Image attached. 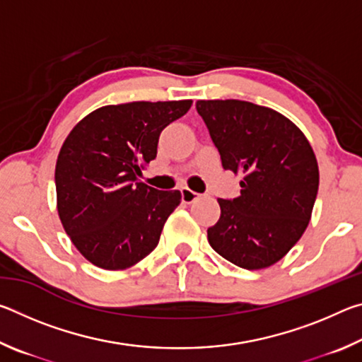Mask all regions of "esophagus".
Instances as JSON below:
<instances>
[{
  "mask_svg": "<svg viewBox=\"0 0 362 362\" xmlns=\"http://www.w3.org/2000/svg\"><path fill=\"white\" fill-rule=\"evenodd\" d=\"M180 193H182V201L185 204H189V203H193V201H196L199 198V194L198 193H194L193 189H189V188H187V187H183L182 189H180Z\"/></svg>",
  "mask_w": 362,
  "mask_h": 362,
  "instance_id": "esophagus-1",
  "label": "esophagus"
}]
</instances>
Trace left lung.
<instances>
[{
	"label": "left lung",
	"mask_w": 362,
	"mask_h": 362,
	"mask_svg": "<svg viewBox=\"0 0 362 362\" xmlns=\"http://www.w3.org/2000/svg\"><path fill=\"white\" fill-rule=\"evenodd\" d=\"M225 170L241 174V194L218 199L207 240L235 265L267 268L289 252L308 226L320 169L303 132L272 108L244 100H198Z\"/></svg>",
	"instance_id": "obj_1"
}]
</instances>
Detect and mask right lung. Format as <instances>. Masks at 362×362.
Returning <instances> with one entry per match:
<instances>
[{"instance_id":"right-lung-1","label":"right lung","mask_w":362,"mask_h":362,"mask_svg":"<svg viewBox=\"0 0 362 362\" xmlns=\"http://www.w3.org/2000/svg\"><path fill=\"white\" fill-rule=\"evenodd\" d=\"M192 100L132 102L95 110L73 127L56 164L57 211L71 243L103 269H122L158 246L180 192L140 182L159 134Z\"/></svg>"}]
</instances>
